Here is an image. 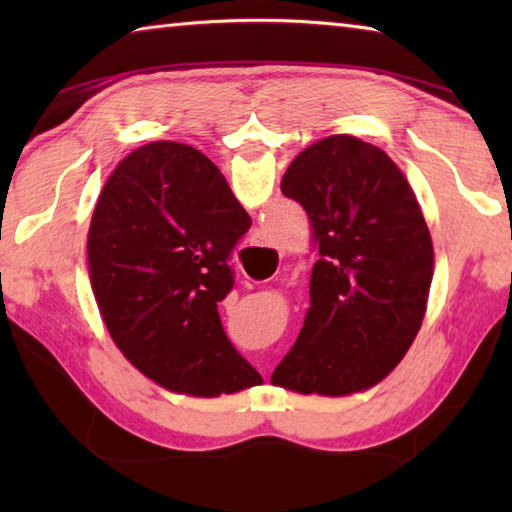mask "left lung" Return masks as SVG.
Returning a JSON list of instances; mask_svg holds the SVG:
<instances>
[{"mask_svg":"<svg viewBox=\"0 0 512 512\" xmlns=\"http://www.w3.org/2000/svg\"><path fill=\"white\" fill-rule=\"evenodd\" d=\"M282 194L309 216V309L273 384L302 395L368 391L409 352L427 311L433 244L402 169L375 144L329 135L296 155Z\"/></svg>","mask_w":512,"mask_h":512,"instance_id":"obj_1","label":"left lung"}]
</instances>
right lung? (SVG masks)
<instances>
[{
	"instance_id": "1",
	"label": "right lung",
	"mask_w": 512,
	"mask_h": 512,
	"mask_svg": "<svg viewBox=\"0 0 512 512\" xmlns=\"http://www.w3.org/2000/svg\"><path fill=\"white\" fill-rule=\"evenodd\" d=\"M248 228L216 164L180 142L128 153L101 189L88 232L94 300L121 354L171 393L219 397L262 381L216 309Z\"/></svg>"
}]
</instances>
